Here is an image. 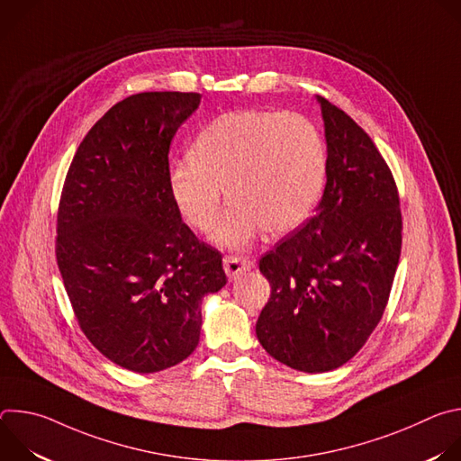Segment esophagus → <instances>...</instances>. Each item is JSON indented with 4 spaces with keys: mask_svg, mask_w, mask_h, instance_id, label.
<instances>
[{
    "mask_svg": "<svg viewBox=\"0 0 461 461\" xmlns=\"http://www.w3.org/2000/svg\"><path fill=\"white\" fill-rule=\"evenodd\" d=\"M255 267V262L249 258H240V257H224V272L230 281L237 279L240 274L251 270Z\"/></svg>",
    "mask_w": 461,
    "mask_h": 461,
    "instance_id": "obj_1",
    "label": "esophagus"
}]
</instances>
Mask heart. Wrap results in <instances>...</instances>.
Wrapping results in <instances>:
<instances>
[{
  "instance_id": "obj_1",
  "label": "heart",
  "mask_w": 461,
  "mask_h": 461,
  "mask_svg": "<svg viewBox=\"0 0 461 461\" xmlns=\"http://www.w3.org/2000/svg\"><path fill=\"white\" fill-rule=\"evenodd\" d=\"M326 153L315 125L297 113L230 111L194 139L189 160L169 175L171 196L189 226L210 231L224 189L233 201L213 242L248 248L267 230L285 235L315 210L324 187Z\"/></svg>"
}]
</instances>
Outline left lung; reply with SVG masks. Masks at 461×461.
Here are the masks:
<instances>
[{
  "mask_svg": "<svg viewBox=\"0 0 461 461\" xmlns=\"http://www.w3.org/2000/svg\"><path fill=\"white\" fill-rule=\"evenodd\" d=\"M326 185L315 215L258 260L272 286L255 332L283 365L328 372L345 365L377 326L402 253L396 182L372 139L317 96Z\"/></svg>",
  "mask_w": 461,
  "mask_h": 461,
  "instance_id": "1",
  "label": "left lung"
}]
</instances>
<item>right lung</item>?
Instances as JSON below:
<instances>
[{
	"mask_svg": "<svg viewBox=\"0 0 461 461\" xmlns=\"http://www.w3.org/2000/svg\"><path fill=\"white\" fill-rule=\"evenodd\" d=\"M199 93H140L86 135L58 208V268L86 338L139 374L199 345L203 299L226 285L222 255L182 222L169 146Z\"/></svg>",
	"mask_w": 461,
	"mask_h": 461,
	"instance_id": "obj_1",
	"label": "right lung"
}]
</instances>
